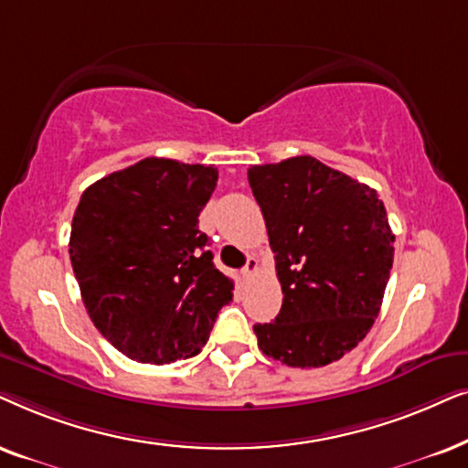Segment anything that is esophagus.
Segmentation results:
<instances>
[{
	"instance_id": "obj_1",
	"label": "esophagus",
	"mask_w": 468,
	"mask_h": 468,
	"mask_svg": "<svg viewBox=\"0 0 468 468\" xmlns=\"http://www.w3.org/2000/svg\"><path fill=\"white\" fill-rule=\"evenodd\" d=\"M257 270H259V261L254 259V257H248L246 267H244V270H241V280H244V282H248V280H250L254 273H257Z\"/></svg>"
}]
</instances>
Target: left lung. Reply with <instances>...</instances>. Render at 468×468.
I'll return each instance as SVG.
<instances>
[{"label":"left lung","mask_w":468,"mask_h":468,"mask_svg":"<svg viewBox=\"0 0 468 468\" xmlns=\"http://www.w3.org/2000/svg\"><path fill=\"white\" fill-rule=\"evenodd\" d=\"M263 211L282 308L257 323L259 348L291 368L338 361L370 332L394 263L377 190L313 155L248 169Z\"/></svg>","instance_id":"8db88e82"}]
</instances>
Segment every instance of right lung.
Here are the masks:
<instances>
[{
  "label": "right lung",
  "instance_id": "obj_1",
  "mask_svg": "<svg viewBox=\"0 0 468 468\" xmlns=\"http://www.w3.org/2000/svg\"><path fill=\"white\" fill-rule=\"evenodd\" d=\"M218 171L145 158L98 179L72 218L70 261L87 314L100 334L141 364L197 355L233 299L216 270L198 214Z\"/></svg>",
  "mask_w": 468,
  "mask_h": 468
}]
</instances>
